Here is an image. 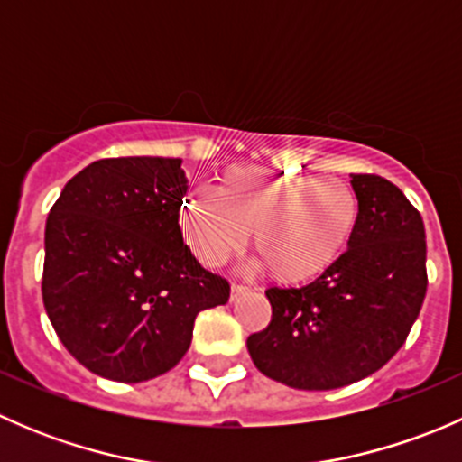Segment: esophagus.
I'll return each instance as SVG.
<instances>
[{
  "label": "esophagus",
  "instance_id": "esophagus-1",
  "mask_svg": "<svg viewBox=\"0 0 462 462\" xmlns=\"http://www.w3.org/2000/svg\"><path fill=\"white\" fill-rule=\"evenodd\" d=\"M250 291V286L248 283H232V300H236V297H241V295H245V292Z\"/></svg>",
  "mask_w": 462,
  "mask_h": 462
}]
</instances>
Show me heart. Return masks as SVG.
I'll return each instance as SVG.
<instances>
[{"label":"heart","instance_id":"heart-1","mask_svg":"<svg viewBox=\"0 0 462 462\" xmlns=\"http://www.w3.org/2000/svg\"><path fill=\"white\" fill-rule=\"evenodd\" d=\"M357 199L337 176H291L259 167H230L218 194L194 188L179 205V227L201 263L217 268L253 245L270 274L301 283L330 268L351 241Z\"/></svg>","mask_w":462,"mask_h":462}]
</instances>
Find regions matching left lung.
<instances>
[{
  "instance_id": "1",
  "label": "left lung",
  "mask_w": 462,
  "mask_h": 462,
  "mask_svg": "<svg viewBox=\"0 0 462 462\" xmlns=\"http://www.w3.org/2000/svg\"><path fill=\"white\" fill-rule=\"evenodd\" d=\"M357 223L348 250L315 282L268 288L273 318L248 337L263 375L304 391L353 384L407 339L427 292L420 212L391 180L351 174Z\"/></svg>"
}]
</instances>
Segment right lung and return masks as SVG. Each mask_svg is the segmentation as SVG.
Segmentation results:
<instances>
[{
    "label": "right lung",
    "instance_id": "add662e5",
    "mask_svg": "<svg viewBox=\"0 0 462 462\" xmlns=\"http://www.w3.org/2000/svg\"><path fill=\"white\" fill-rule=\"evenodd\" d=\"M180 158H102L51 208L42 300L67 351L91 374L144 382L192 344L194 319L226 304L230 283L183 244Z\"/></svg>",
    "mask_w": 462,
    "mask_h": 462
}]
</instances>
